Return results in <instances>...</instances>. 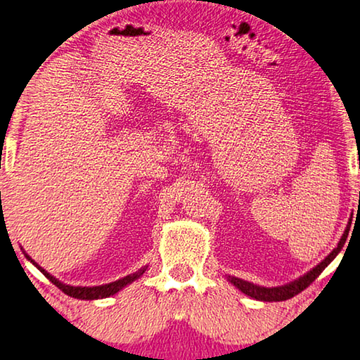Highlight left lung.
Instances as JSON below:
<instances>
[{
	"label": "left lung",
	"mask_w": 360,
	"mask_h": 360,
	"mask_svg": "<svg viewBox=\"0 0 360 360\" xmlns=\"http://www.w3.org/2000/svg\"><path fill=\"white\" fill-rule=\"evenodd\" d=\"M351 225V222H349ZM349 225L346 227L343 236H341L340 241H338V246L333 249V251L327 255V257L321 262L319 265H316L313 270H309L307 275L300 276L295 281H292L289 284H284V285H278V288H262V285L257 284H252L249 281H245V279H240V278H235V276H227L229 281L235 285L236 289H240L243 294H246L249 297L255 298V300H260V302H283V300H288V298H292L297 294H300L303 289H307L309 284H311L316 278H318L322 270L330 264V262L337 257L338 252L343 249L346 238H348V233H349Z\"/></svg>",
	"instance_id": "left-lung-1"
}]
</instances>
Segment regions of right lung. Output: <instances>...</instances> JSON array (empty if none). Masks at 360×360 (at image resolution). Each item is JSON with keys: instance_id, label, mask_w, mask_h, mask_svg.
Listing matches in <instances>:
<instances>
[{"instance_id": "1", "label": "right lung", "mask_w": 360, "mask_h": 360, "mask_svg": "<svg viewBox=\"0 0 360 360\" xmlns=\"http://www.w3.org/2000/svg\"><path fill=\"white\" fill-rule=\"evenodd\" d=\"M23 254H25V257L30 262H32L34 266H38V270L49 279V281H51L52 284H56L57 288L60 290H63L66 295L79 298V300H98V298H106V297H111L114 294H117V292L124 289L125 285H129L133 281H136L138 278H141L143 273L146 271V268H148V266L139 268L138 271L131 273V275L122 278V279H117V281H114V283L103 284V285H94V288H81V285H68V284L60 283L57 278H53L52 275H49V273L44 270V268H41L38 264H36L34 260H32V257H30L27 252H23Z\"/></svg>"}]
</instances>
